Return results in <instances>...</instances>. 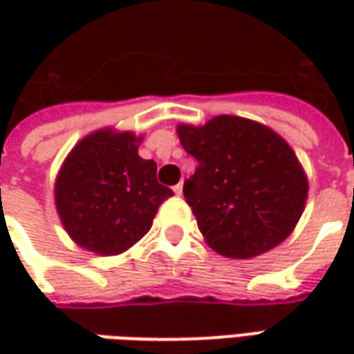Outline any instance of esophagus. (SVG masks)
<instances>
[{
	"mask_svg": "<svg viewBox=\"0 0 354 354\" xmlns=\"http://www.w3.org/2000/svg\"><path fill=\"white\" fill-rule=\"evenodd\" d=\"M173 191H175V195H183V183L175 185V187H173Z\"/></svg>",
	"mask_w": 354,
	"mask_h": 354,
	"instance_id": "obj_1",
	"label": "esophagus"
}]
</instances>
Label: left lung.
I'll list each match as a JSON object with an SVG mask.
<instances>
[{
	"label": "left lung",
	"instance_id": "left-lung-1",
	"mask_svg": "<svg viewBox=\"0 0 354 354\" xmlns=\"http://www.w3.org/2000/svg\"><path fill=\"white\" fill-rule=\"evenodd\" d=\"M177 136L198 161L183 193L212 250L246 260L292 234L309 183L279 133L248 118L223 114L205 126L179 124Z\"/></svg>",
	"mask_w": 354,
	"mask_h": 354
}]
</instances>
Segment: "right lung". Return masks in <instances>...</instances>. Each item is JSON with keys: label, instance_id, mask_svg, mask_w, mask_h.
<instances>
[{"label": "right lung", "instance_id": "obj_1", "mask_svg": "<svg viewBox=\"0 0 354 354\" xmlns=\"http://www.w3.org/2000/svg\"><path fill=\"white\" fill-rule=\"evenodd\" d=\"M142 136L102 128L62 161L55 205L66 234L84 250L116 256L142 240L159 205L173 195L157 183V163L138 156Z\"/></svg>", "mask_w": 354, "mask_h": 354}]
</instances>
